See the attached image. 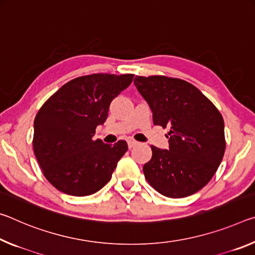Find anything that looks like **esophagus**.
Segmentation results:
<instances>
[{"label":"esophagus","mask_w":255,"mask_h":255,"mask_svg":"<svg viewBox=\"0 0 255 255\" xmlns=\"http://www.w3.org/2000/svg\"><path fill=\"white\" fill-rule=\"evenodd\" d=\"M135 144H137L136 141H134V140H128V148H130V149L134 147Z\"/></svg>","instance_id":"esophagus-1"}]
</instances>
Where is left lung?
<instances>
[{
    "mask_svg": "<svg viewBox=\"0 0 255 255\" xmlns=\"http://www.w3.org/2000/svg\"><path fill=\"white\" fill-rule=\"evenodd\" d=\"M134 86L152 112L155 125L168 127V150L151 145L143 173L165 197L185 198L201 190L223 160L224 120L197 87L181 79L135 77Z\"/></svg>",
    "mask_w": 255,
    "mask_h": 255,
    "instance_id": "left-lung-1",
    "label": "left lung"
}]
</instances>
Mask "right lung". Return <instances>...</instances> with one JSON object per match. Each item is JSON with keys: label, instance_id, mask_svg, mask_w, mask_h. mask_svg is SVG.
<instances>
[{"label": "right lung", "instance_id": "add662e5", "mask_svg": "<svg viewBox=\"0 0 255 255\" xmlns=\"http://www.w3.org/2000/svg\"><path fill=\"white\" fill-rule=\"evenodd\" d=\"M133 74L97 73L65 83L37 113L33 152L45 177L58 191L85 197L106 185L128 150L94 140L108 116L112 100L127 89Z\"/></svg>", "mask_w": 255, "mask_h": 255}]
</instances>
